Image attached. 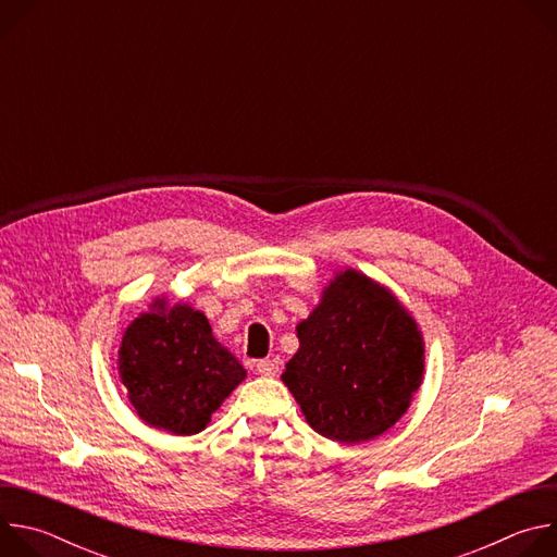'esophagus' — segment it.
<instances>
[{
  "instance_id": "1",
  "label": "esophagus",
  "mask_w": 557,
  "mask_h": 557,
  "mask_svg": "<svg viewBox=\"0 0 557 557\" xmlns=\"http://www.w3.org/2000/svg\"><path fill=\"white\" fill-rule=\"evenodd\" d=\"M256 372L262 374V376H275L280 372V366L275 359H260L256 363Z\"/></svg>"
}]
</instances>
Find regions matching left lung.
I'll use <instances>...</instances> for the list:
<instances>
[{
    "label": "left lung",
    "instance_id": "obj_1",
    "mask_svg": "<svg viewBox=\"0 0 557 557\" xmlns=\"http://www.w3.org/2000/svg\"><path fill=\"white\" fill-rule=\"evenodd\" d=\"M282 381L306 423L337 443H363L399 421L423 383L425 344L394 293L346 269L297 324Z\"/></svg>",
    "mask_w": 557,
    "mask_h": 557
}]
</instances>
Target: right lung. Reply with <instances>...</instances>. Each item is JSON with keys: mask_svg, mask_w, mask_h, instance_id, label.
<instances>
[{"mask_svg": "<svg viewBox=\"0 0 557 557\" xmlns=\"http://www.w3.org/2000/svg\"><path fill=\"white\" fill-rule=\"evenodd\" d=\"M119 376L147 425L189 436L209 425L247 370L213 337L205 312L156 297L123 335Z\"/></svg>", "mask_w": 557, "mask_h": 557, "instance_id": "add662e5", "label": "right lung"}]
</instances>
